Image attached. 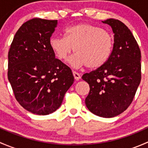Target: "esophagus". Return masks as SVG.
Listing matches in <instances>:
<instances>
[{"label":"esophagus","instance_id":"1","mask_svg":"<svg viewBox=\"0 0 148 148\" xmlns=\"http://www.w3.org/2000/svg\"><path fill=\"white\" fill-rule=\"evenodd\" d=\"M73 75H74V79L76 80H79L81 79V75L78 72H77V71H73Z\"/></svg>","mask_w":148,"mask_h":148}]
</instances>
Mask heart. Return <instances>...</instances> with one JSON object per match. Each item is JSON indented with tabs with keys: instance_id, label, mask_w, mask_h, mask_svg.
<instances>
[{
	"instance_id": "1",
	"label": "heart",
	"mask_w": 148,
	"mask_h": 148,
	"mask_svg": "<svg viewBox=\"0 0 148 148\" xmlns=\"http://www.w3.org/2000/svg\"><path fill=\"white\" fill-rule=\"evenodd\" d=\"M49 44L60 60H66L74 49L76 53L69 59L73 67L86 66L89 69H97L108 61L113 40L108 31L99 26L79 23L66 28L64 37L51 38Z\"/></svg>"
}]
</instances>
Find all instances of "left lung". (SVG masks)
<instances>
[{
  "instance_id": "1",
  "label": "left lung",
  "mask_w": 148,
  "mask_h": 148,
  "mask_svg": "<svg viewBox=\"0 0 148 148\" xmlns=\"http://www.w3.org/2000/svg\"><path fill=\"white\" fill-rule=\"evenodd\" d=\"M114 33V45L108 61L82 79L89 84L85 99L88 110L102 117H115L128 108L141 81V53L130 30L120 21L110 18Z\"/></svg>"
}]
</instances>
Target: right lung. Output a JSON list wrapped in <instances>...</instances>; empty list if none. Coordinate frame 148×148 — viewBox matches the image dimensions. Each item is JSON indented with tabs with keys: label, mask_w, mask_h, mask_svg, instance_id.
<instances>
[{
	"label": "right lung",
	"mask_w": 148,
	"mask_h": 148,
	"mask_svg": "<svg viewBox=\"0 0 148 148\" xmlns=\"http://www.w3.org/2000/svg\"><path fill=\"white\" fill-rule=\"evenodd\" d=\"M57 20L34 18L18 30L8 51V78L15 97L33 114L56 111L74 83L71 69L55 58L49 41Z\"/></svg>",
	"instance_id": "right-lung-1"
}]
</instances>
